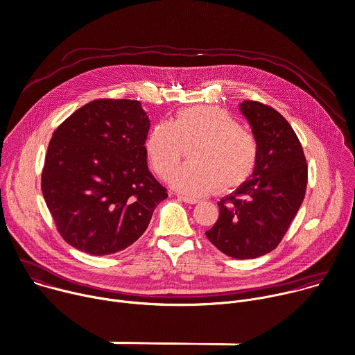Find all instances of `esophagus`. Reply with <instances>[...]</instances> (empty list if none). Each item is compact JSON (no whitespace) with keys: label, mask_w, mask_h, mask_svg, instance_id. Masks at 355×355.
I'll return each instance as SVG.
<instances>
[{"label":"esophagus","mask_w":355,"mask_h":355,"mask_svg":"<svg viewBox=\"0 0 355 355\" xmlns=\"http://www.w3.org/2000/svg\"><path fill=\"white\" fill-rule=\"evenodd\" d=\"M177 198L184 201L185 204H198L197 198H191V197H187V196H177Z\"/></svg>","instance_id":"obj_1"}]
</instances>
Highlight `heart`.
Here are the masks:
<instances>
[{
	"mask_svg": "<svg viewBox=\"0 0 355 355\" xmlns=\"http://www.w3.org/2000/svg\"><path fill=\"white\" fill-rule=\"evenodd\" d=\"M184 148L189 163L170 182L188 196L235 189L250 178L259 161L257 139L228 110L216 106L180 110L168 123H155L144 139L147 161L159 178L175 170Z\"/></svg>",
	"mask_w": 355,
	"mask_h": 355,
	"instance_id": "obj_1",
	"label": "heart"
}]
</instances>
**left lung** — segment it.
Returning <instances> with one entry per match:
<instances>
[{"label":"left lung","mask_w":355,"mask_h":355,"mask_svg":"<svg viewBox=\"0 0 355 355\" xmlns=\"http://www.w3.org/2000/svg\"><path fill=\"white\" fill-rule=\"evenodd\" d=\"M241 112L259 141V161L250 180L218 202L219 216L207 238L235 259H254L273 250L295 219L306 194L307 163L288 121L273 107L245 101Z\"/></svg>","instance_id":"obj_1"}]
</instances>
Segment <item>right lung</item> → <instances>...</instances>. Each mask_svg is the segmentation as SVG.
<instances>
[{
  "instance_id": "obj_1",
  "label": "right lung",
  "mask_w": 355,
  "mask_h": 355,
  "mask_svg": "<svg viewBox=\"0 0 355 355\" xmlns=\"http://www.w3.org/2000/svg\"><path fill=\"white\" fill-rule=\"evenodd\" d=\"M150 120L139 101L96 99L58 125L41 188L59 235L93 256L120 252L168 197L147 167Z\"/></svg>"
}]
</instances>
